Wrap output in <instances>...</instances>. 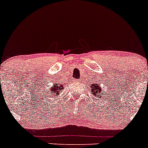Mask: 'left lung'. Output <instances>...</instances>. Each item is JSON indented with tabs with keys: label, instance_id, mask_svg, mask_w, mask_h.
Returning a JSON list of instances; mask_svg holds the SVG:
<instances>
[{
	"label": "left lung",
	"instance_id": "1",
	"mask_svg": "<svg viewBox=\"0 0 148 148\" xmlns=\"http://www.w3.org/2000/svg\"><path fill=\"white\" fill-rule=\"evenodd\" d=\"M92 92H94V93H93L94 95H96V94H98L99 93H100V94H101V90H102V89H101L100 85H99L98 84H92ZM99 96H98V97H99Z\"/></svg>",
	"mask_w": 148,
	"mask_h": 148
}]
</instances>
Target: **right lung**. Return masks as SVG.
Listing matches in <instances>:
<instances>
[{
  "instance_id": "right-lung-1",
  "label": "right lung",
  "mask_w": 148,
  "mask_h": 148,
  "mask_svg": "<svg viewBox=\"0 0 148 148\" xmlns=\"http://www.w3.org/2000/svg\"><path fill=\"white\" fill-rule=\"evenodd\" d=\"M63 89H64L63 84H60L59 86H58V84H55V85L52 87L51 92H53V94H56V96H57L59 95V93L61 92V90H63Z\"/></svg>"
}]
</instances>
